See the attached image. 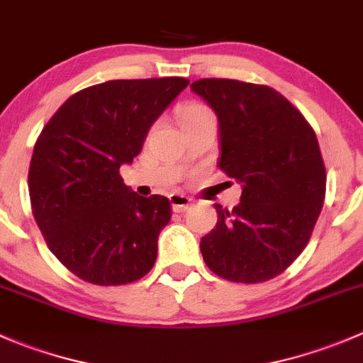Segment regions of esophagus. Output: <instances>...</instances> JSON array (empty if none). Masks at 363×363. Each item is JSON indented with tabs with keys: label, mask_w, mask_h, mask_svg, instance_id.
<instances>
[{
	"label": "esophagus",
	"mask_w": 363,
	"mask_h": 363,
	"mask_svg": "<svg viewBox=\"0 0 363 363\" xmlns=\"http://www.w3.org/2000/svg\"><path fill=\"white\" fill-rule=\"evenodd\" d=\"M170 203H172V208H174L175 212H184L186 208L191 205V199L186 195H181V193H172L170 196Z\"/></svg>",
	"instance_id": "esophagus-1"
}]
</instances>
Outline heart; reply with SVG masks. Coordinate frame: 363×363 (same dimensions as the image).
<instances>
[{
    "mask_svg": "<svg viewBox=\"0 0 363 363\" xmlns=\"http://www.w3.org/2000/svg\"><path fill=\"white\" fill-rule=\"evenodd\" d=\"M205 117H212V113L207 107H203V105H199V104L186 105V107L181 111V124L191 123V121L205 119Z\"/></svg>",
    "mask_w": 363,
    "mask_h": 363,
    "instance_id": "obj_1",
    "label": "heart"
}]
</instances>
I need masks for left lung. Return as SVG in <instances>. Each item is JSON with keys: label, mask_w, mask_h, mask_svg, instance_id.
Listing matches in <instances>:
<instances>
[{"label": "left lung", "mask_w": 363, "mask_h": 363, "mask_svg": "<svg viewBox=\"0 0 363 363\" xmlns=\"http://www.w3.org/2000/svg\"><path fill=\"white\" fill-rule=\"evenodd\" d=\"M219 123V168L242 186L232 211L200 240L208 269L233 283L279 276L303 251L325 200L327 174L316 133L283 94L258 84H191Z\"/></svg>", "instance_id": "1"}]
</instances>
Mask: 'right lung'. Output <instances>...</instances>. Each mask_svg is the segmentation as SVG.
Here are the masks:
<instances>
[{"instance_id": "obj_1", "label": "right lung", "mask_w": 363, "mask_h": 363, "mask_svg": "<svg viewBox=\"0 0 363 363\" xmlns=\"http://www.w3.org/2000/svg\"><path fill=\"white\" fill-rule=\"evenodd\" d=\"M182 77L108 80L79 91L40 133L29 164L33 216L47 246L87 283L119 286L152 269L168 199H149L119 175L155 121L188 87Z\"/></svg>"}]
</instances>
